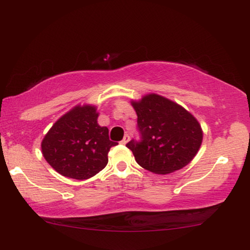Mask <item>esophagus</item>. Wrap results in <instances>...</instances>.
<instances>
[{"label":"esophagus","mask_w":250,"mask_h":250,"mask_svg":"<svg viewBox=\"0 0 250 250\" xmlns=\"http://www.w3.org/2000/svg\"><path fill=\"white\" fill-rule=\"evenodd\" d=\"M128 141H129V136H128L127 134H126V135L124 136V139H123L122 141H121V143H122V145H126V143H127Z\"/></svg>","instance_id":"34e87169"}]
</instances>
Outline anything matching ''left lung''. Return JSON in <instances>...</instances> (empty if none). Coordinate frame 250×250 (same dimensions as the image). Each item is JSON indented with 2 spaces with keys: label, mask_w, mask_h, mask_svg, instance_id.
Returning a JSON list of instances; mask_svg holds the SVG:
<instances>
[{
  "label": "left lung",
  "mask_w": 250,
  "mask_h": 250,
  "mask_svg": "<svg viewBox=\"0 0 250 250\" xmlns=\"http://www.w3.org/2000/svg\"><path fill=\"white\" fill-rule=\"evenodd\" d=\"M138 115L141 141L126 146L136 163L155 174H169L186 167L199 151L203 128L194 116L169 99L148 93L132 100Z\"/></svg>",
  "instance_id": "8db88e82"
}]
</instances>
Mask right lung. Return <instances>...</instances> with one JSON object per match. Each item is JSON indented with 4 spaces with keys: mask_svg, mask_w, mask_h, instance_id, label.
I'll return each mask as SVG.
<instances>
[{
    "mask_svg": "<svg viewBox=\"0 0 250 250\" xmlns=\"http://www.w3.org/2000/svg\"><path fill=\"white\" fill-rule=\"evenodd\" d=\"M94 104H77L61 116L41 143L47 164L62 176L86 180L108 164V152L117 145L109 140V129L98 124Z\"/></svg>",
    "mask_w": 250,
    "mask_h": 250,
    "instance_id": "add662e5",
    "label": "right lung"
}]
</instances>
